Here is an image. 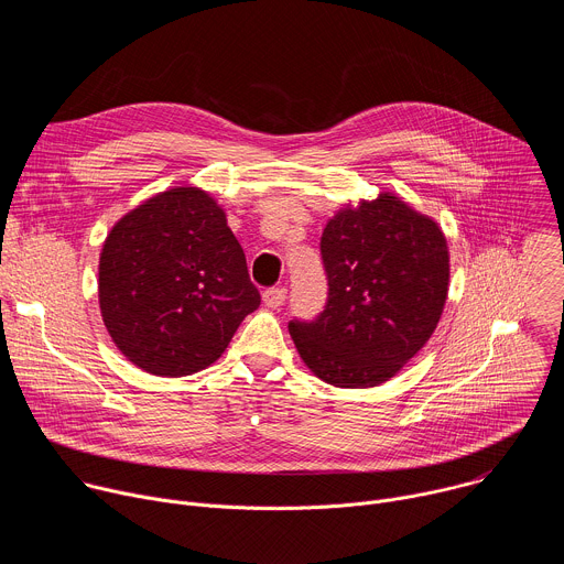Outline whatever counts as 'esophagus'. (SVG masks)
Returning <instances> with one entry per match:
<instances>
[{"label": "esophagus", "mask_w": 564, "mask_h": 564, "mask_svg": "<svg viewBox=\"0 0 564 564\" xmlns=\"http://www.w3.org/2000/svg\"><path fill=\"white\" fill-rule=\"evenodd\" d=\"M285 296H288V290H285V288H268V290L263 292V301H265V305H270V307L283 305V303H285Z\"/></svg>", "instance_id": "1"}]
</instances>
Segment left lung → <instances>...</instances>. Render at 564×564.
<instances>
[{"label":"left lung","mask_w":564,"mask_h":564,"mask_svg":"<svg viewBox=\"0 0 564 564\" xmlns=\"http://www.w3.org/2000/svg\"><path fill=\"white\" fill-rule=\"evenodd\" d=\"M324 312L288 328L305 366L339 388L388 381L431 339L448 292V250L426 216L381 194L321 236Z\"/></svg>","instance_id":"left-lung-1"}]
</instances>
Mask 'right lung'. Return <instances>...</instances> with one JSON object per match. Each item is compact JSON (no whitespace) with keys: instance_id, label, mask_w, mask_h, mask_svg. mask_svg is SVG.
<instances>
[{"instance_id":"obj_1","label":"right lung","mask_w":564,"mask_h":564,"mask_svg":"<svg viewBox=\"0 0 564 564\" xmlns=\"http://www.w3.org/2000/svg\"><path fill=\"white\" fill-rule=\"evenodd\" d=\"M98 288L120 352L160 377L214 364L261 305L225 212L196 187L158 194L116 223Z\"/></svg>"}]
</instances>
